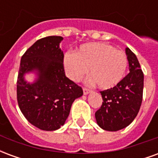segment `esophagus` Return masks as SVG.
Instances as JSON below:
<instances>
[{"label": "esophagus", "instance_id": "obj_1", "mask_svg": "<svg viewBox=\"0 0 158 158\" xmlns=\"http://www.w3.org/2000/svg\"><path fill=\"white\" fill-rule=\"evenodd\" d=\"M83 92H84V95H88L89 92H91V90L88 88H85V87H84L83 88Z\"/></svg>", "mask_w": 158, "mask_h": 158}]
</instances>
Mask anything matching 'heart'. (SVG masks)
<instances>
[{"mask_svg": "<svg viewBox=\"0 0 158 158\" xmlns=\"http://www.w3.org/2000/svg\"><path fill=\"white\" fill-rule=\"evenodd\" d=\"M63 66L70 79L78 81L88 72L89 81L103 89L116 86L125 75L128 58L123 52L104 42L83 44L75 53L68 52L63 57Z\"/></svg>", "mask_w": 158, "mask_h": 158, "instance_id": "b5f03b06", "label": "heart"}]
</instances>
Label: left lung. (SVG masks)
Wrapping results in <instances>:
<instances>
[{
    "label": "left lung",
    "instance_id": "left-lung-1",
    "mask_svg": "<svg viewBox=\"0 0 158 158\" xmlns=\"http://www.w3.org/2000/svg\"><path fill=\"white\" fill-rule=\"evenodd\" d=\"M129 73L116 86L101 91L103 102L96 112L97 124L104 130L118 131L129 126L141 106L144 74L136 56L125 49Z\"/></svg>",
    "mask_w": 158,
    "mask_h": 158
}]
</instances>
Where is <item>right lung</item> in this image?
I'll use <instances>...</instances> for the list:
<instances>
[{
    "instance_id": "obj_1",
    "label": "right lung",
    "mask_w": 158,
    "mask_h": 158,
    "mask_svg": "<svg viewBox=\"0 0 158 158\" xmlns=\"http://www.w3.org/2000/svg\"><path fill=\"white\" fill-rule=\"evenodd\" d=\"M61 36L37 40L21 58L17 98L21 112L31 124L42 130L53 131L65 123L74 100L83 95L82 88L66 77ZM33 72L32 83L25 79Z\"/></svg>"
}]
</instances>
